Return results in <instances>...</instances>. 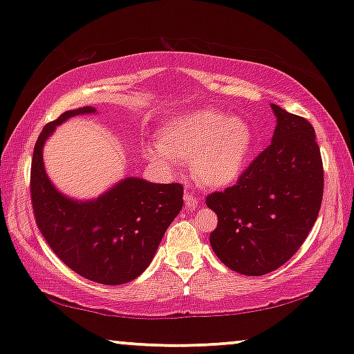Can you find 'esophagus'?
<instances>
[{
  "instance_id": "obj_1",
  "label": "esophagus",
  "mask_w": 354,
  "mask_h": 354,
  "mask_svg": "<svg viewBox=\"0 0 354 354\" xmlns=\"http://www.w3.org/2000/svg\"><path fill=\"white\" fill-rule=\"evenodd\" d=\"M183 201H185L187 207L198 206V196L190 190H185V193H183Z\"/></svg>"
}]
</instances>
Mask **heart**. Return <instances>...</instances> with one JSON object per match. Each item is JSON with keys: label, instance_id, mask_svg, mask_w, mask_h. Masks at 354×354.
Returning <instances> with one entry per match:
<instances>
[{"label": "heart", "instance_id": "heart-1", "mask_svg": "<svg viewBox=\"0 0 354 354\" xmlns=\"http://www.w3.org/2000/svg\"><path fill=\"white\" fill-rule=\"evenodd\" d=\"M253 130L245 119L214 108L195 109L162 125L158 148L148 156L172 169L176 162H192V171L207 187H227L245 172Z\"/></svg>", "mask_w": 354, "mask_h": 354}]
</instances>
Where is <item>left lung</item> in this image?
<instances>
[{
    "mask_svg": "<svg viewBox=\"0 0 354 354\" xmlns=\"http://www.w3.org/2000/svg\"><path fill=\"white\" fill-rule=\"evenodd\" d=\"M272 143L235 185L214 192L206 205L217 214L212 250L227 268L258 277L299 250L321 209L324 167L313 125L277 104Z\"/></svg>",
    "mask_w": 354,
    "mask_h": 354,
    "instance_id": "obj_1",
    "label": "left lung"
}]
</instances>
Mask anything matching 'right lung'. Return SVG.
Wrapping results in <instances>:
<instances>
[{"label":"right lung","instance_id":"obj_1","mask_svg":"<svg viewBox=\"0 0 354 354\" xmlns=\"http://www.w3.org/2000/svg\"><path fill=\"white\" fill-rule=\"evenodd\" d=\"M95 108L66 111L43 127L30 169L33 214L57 258L82 277L103 285L137 279L148 268L167 227L183 206L180 183L120 180L96 200L77 201L55 188L43 164V145L56 125Z\"/></svg>","mask_w":354,"mask_h":354}]
</instances>
